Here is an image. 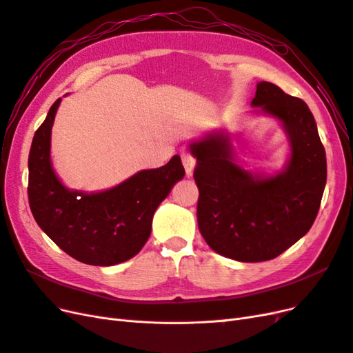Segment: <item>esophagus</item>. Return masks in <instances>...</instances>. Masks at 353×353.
Listing matches in <instances>:
<instances>
[{
  "mask_svg": "<svg viewBox=\"0 0 353 353\" xmlns=\"http://www.w3.org/2000/svg\"><path fill=\"white\" fill-rule=\"evenodd\" d=\"M181 159H183V165H184V169H185V175L190 178L191 175H193L194 172V166H196V159L191 156L190 153H183V156H181Z\"/></svg>",
  "mask_w": 353,
  "mask_h": 353,
  "instance_id": "esophagus-1",
  "label": "esophagus"
}]
</instances>
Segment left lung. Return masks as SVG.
<instances>
[{
  "instance_id": "obj_1",
  "label": "left lung",
  "mask_w": 353,
  "mask_h": 353,
  "mask_svg": "<svg viewBox=\"0 0 353 353\" xmlns=\"http://www.w3.org/2000/svg\"><path fill=\"white\" fill-rule=\"evenodd\" d=\"M250 116L271 117L288 143L272 174L244 169L236 135L215 128L188 143L197 160V222L209 248L239 262L276 258L311 230L327 183L325 150L314 114L301 99L258 82Z\"/></svg>"
}]
</instances>
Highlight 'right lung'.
<instances>
[{
  "instance_id": "1",
  "label": "right lung",
  "mask_w": 353,
  "mask_h": 353,
  "mask_svg": "<svg viewBox=\"0 0 353 353\" xmlns=\"http://www.w3.org/2000/svg\"><path fill=\"white\" fill-rule=\"evenodd\" d=\"M60 103L61 99L51 105L32 140L28 160L32 215L73 259L95 266L130 261L150 237L156 209L185 175L181 157L175 154L165 166L143 169L108 190H72L51 162V130Z\"/></svg>"
}]
</instances>
